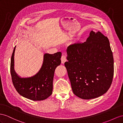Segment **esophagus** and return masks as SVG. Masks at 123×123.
<instances>
[{
  "label": "esophagus",
  "mask_w": 123,
  "mask_h": 123,
  "mask_svg": "<svg viewBox=\"0 0 123 123\" xmlns=\"http://www.w3.org/2000/svg\"><path fill=\"white\" fill-rule=\"evenodd\" d=\"M61 62L62 63H64L65 62L67 61V58H66V56L65 55H62L61 56Z\"/></svg>",
  "instance_id": "1"
}]
</instances>
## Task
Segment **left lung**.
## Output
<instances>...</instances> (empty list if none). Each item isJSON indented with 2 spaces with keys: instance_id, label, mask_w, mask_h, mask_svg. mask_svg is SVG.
<instances>
[{
  "instance_id": "8db88e82",
  "label": "left lung",
  "mask_w": 123,
  "mask_h": 123,
  "mask_svg": "<svg viewBox=\"0 0 123 123\" xmlns=\"http://www.w3.org/2000/svg\"><path fill=\"white\" fill-rule=\"evenodd\" d=\"M67 69L73 92L83 99L99 97L111 86L114 59L108 37L91 31L86 42L75 43L67 48Z\"/></svg>"
}]
</instances>
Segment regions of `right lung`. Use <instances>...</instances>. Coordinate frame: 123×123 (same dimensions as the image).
Instances as JSON below:
<instances>
[{"mask_svg": "<svg viewBox=\"0 0 123 123\" xmlns=\"http://www.w3.org/2000/svg\"><path fill=\"white\" fill-rule=\"evenodd\" d=\"M14 47L11 56L10 73L12 83L17 92L26 98L40 101L47 99L52 93L53 79L56 68L61 64V52L44 55L42 68L37 74L30 78H20L14 70Z\"/></svg>", "mask_w": 123, "mask_h": 123, "instance_id": "1", "label": "right lung"}]
</instances>
